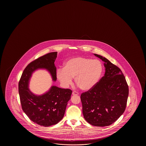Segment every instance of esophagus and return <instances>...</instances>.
<instances>
[{
	"label": "esophagus",
	"mask_w": 146,
	"mask_h": 146,
	"mask_svg": "<svg viewBox=\"0 0 146 146\" xmlns=\"http://www.w3.org/2000/svg\"><path fill=\"white\" fill-rule=\"evenodd\" d=\"M72 94V95H78L79 94L78 92H76V91H73Z\"/></svg>",
	"instance_id": "esophagus-1"
}]
</instances>
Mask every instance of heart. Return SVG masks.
<instances>
[{"label": "heart", "mask_w": 146, "mask_h": 146, "mask_svg": "<svg viewBox=\"0 0 146 146\" xmlns=\"http://www.w3.org/2000/svg\"><path fill=\"white\" fill-rule=\"evenodd\" d=\"M103 70L102 64L99 59L77 56L64 63L63 69L57 70V78L64 86H68L75 77L78 86L81 90L88 91L98 82Z\"/></svg>", "instance_id": "heart-1"}]
</instances>
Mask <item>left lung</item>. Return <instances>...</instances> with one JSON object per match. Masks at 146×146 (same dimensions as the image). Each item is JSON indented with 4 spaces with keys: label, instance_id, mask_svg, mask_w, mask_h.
Returning <instances> with one entry per match:
<instances>
[{
    "label": "left lung",
    "instance_id": "left-lung-1",
    "mask_svg": "<svg viewBox=\"0 0 146 146\" xmlns=\"http://www.w3.org/2000/svg\"><path fill=\"white\" fill-rule=\"evenodd\" d=\"M104 62V76L94 87L82 93L81 101L84 118L89 124L99 127L115 122L127 104L128 86L121 70L103 56L94 54Z\"/></svg>",
    "mask_w": 146,
    "mask_h": 146
}]
</instances>
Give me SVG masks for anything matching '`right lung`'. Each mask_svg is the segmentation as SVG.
I'll use <instances>...</instances> for the list:
<instances>
[{
  "instance_id": "obj_1",
  "label": "right lung",
  "mask_w": 146,
  "mask_h": 146,
  "mask_svg": "<svg viewBox=\"0 0 146 146\" xmlns=\"http://www.w3.org/2000/svg\"><path fill=\"white\" fill-rule=\"evenodd\" d=\"M57 55V52L48 53L30 62L23 72L19 82V96L23 112L32 121L44 127L55 125L62 120L72 91L53 86L46 93L37 96L29 90V84L32 73L38 69H46L53 80H56L54 62Z\"/></svg>"
}]
</instances>
